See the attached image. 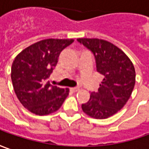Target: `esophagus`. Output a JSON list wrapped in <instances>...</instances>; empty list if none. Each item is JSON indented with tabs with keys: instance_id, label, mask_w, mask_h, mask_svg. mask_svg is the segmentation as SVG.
I'll return each instance as SVG.
<instances>
[{
	"instance_id": "1",
	"label": "esophagus",
	"mask_w": 149,
	"mask_h": 149,
	"mask_svg": "<svg viewBox=\"0 0 149 149\" xmlns=\"http://www.w3.org/2000/svg\"><path fill=\"white\" fill-rule=\"evenodd\" d=\"M79 88H77V87H72V88H70V91H72V92H77V91H79Z\"/></svg>"
}]
</instances>
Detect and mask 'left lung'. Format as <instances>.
I'll return each instance as SVG.
<instances>
[{
  "instance_id": "1",
  "label": "left lung",
  "mask_w": 149,
  "mask_h": 149,
  "mask_svg": "<svg viewBox=\"0 0 149 149\" xmlns=\"http://www.w3.org/2000/svg\"><path fill=\"white\" fill-rule=\"evenodd\" d=\"M77 41L94 54L96 70L104 76L98 92L81 105L83 112L95 119H107L121 110L135 84V69L120 48L104 39L79 38Z\"/></svg>"
}]
</instances>
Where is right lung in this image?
<instances>
[{
    "label": "right lung",
    "instance_id": "obj_1",
    "mask_svg": "<svg viewBox=\"0 0 149 149\" xmlns=\"http://www.w3.org/2000/svg\"><path fill=\"white\" fill-rule=\"evenodd\" d=\"M74 39H46L23 49L15 58L11 81L16 96L30 112L46 116L58 110L69 94L68 88L52 86L47 81L62 50Z\"/></svg>",
    "mask_w": 149,
    "mask_h": 149
}]
</instances>
